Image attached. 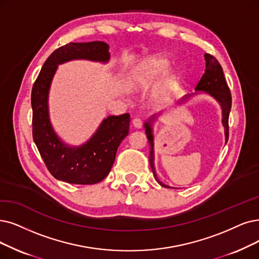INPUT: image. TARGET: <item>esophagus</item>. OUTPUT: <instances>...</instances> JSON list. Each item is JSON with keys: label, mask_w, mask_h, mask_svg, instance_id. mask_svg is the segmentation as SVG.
Returning a JSON list of instances; mask_svg holds the SVG:
<instances>
[{"label": "esophagus", "mask_w": 259, "mask_h": 259, "mask_svg": "<svg viewBox=\"0 0 259 259\" xmlns=\"http://www.w3.org/2000/svg\"><path fill=\"white\" fill-rule=\"evenodd\" d=\"M133 126L135 127V128H137V130H140L142 127V121L140 119H138V118L134 119L133 120Z\"/></svg>", "instance_id": "obj_1"}]
</instances>
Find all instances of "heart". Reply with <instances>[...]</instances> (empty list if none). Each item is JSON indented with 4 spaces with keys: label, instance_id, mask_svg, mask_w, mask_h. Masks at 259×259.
<instances>
[{
    "label": "heart",
    "instance_id": "heart-1",
    "mask_svg": "<svg viewBox=\"0 0 259 259\" xmlns=\"http://www.w3.org/2000/svg\"><path fill=\"white\" fill-rule=\"evenodd\" d=\"M171 63L167 56L154 54L142 59L133 70L131 80L137 88H147L157 82L170 69ZM182 81V74L179 72H171L165 76L155 91V98L164 100L171 97L178 89Z\"/></svg>",
    "mask_w": 259,
    "mask_h": 259
}]
</instances>
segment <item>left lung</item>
<instances>
[{
	"instance_id": "1",
	"label": "left lung",
	"mask_w": 259,
	"mask_h": 259,
	"mask_svg": "<svg viewBox=\"0 0 259 259\" xmlns=\"http://www.w3.org/2000/svg\"><path fill=\"white\" fill-rule=\"evenodd\" d=\"M204 58L206 61L205 72L194 89L195 92L191 95L184 96L180 101H178L177 104H175V107L184 105L185 103H187L190 99H192L193 97L198 95L204 94L211 97L221 107V112H222L221 121H222V125L224 127V137H225V144H226L227 140H229V116H230L231 107H232L231 91L229 86L226 84V80L223 74V69L219 64V61L217 60L213 56L207 53L204 55ZM161 115H162V111L156 113V115H152L151 117H149L146 121H144L143 127L146 130L147 137L151 146L149 159H150V165L153 171L154 178L158 182L160 186H162V187L172 188L170 186L163 184L158 180L156 170H155V163H154L155 153H154V127L153 126H154V122H156Z\"/></svg>"
}]
</instances>
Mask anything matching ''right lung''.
Returning <instances> with one entry per match:
<instances>
[{
	"label": "right lung",
	"mask_w": 259,
	"mask_h": 259,
	"mask_svg": "<svg viewBox=\"0 0 259 259\" xmlns=\"http://www.w3.org/2000/svg\"><path fill=\"white\" fill-rule=\"evenodd\" d=\"M109 59V46L103 41L68 44L49 56L33 86V138L48 170L59 181L77 185L103 181L110 172L121 141L128 135V113L108 116L87 141L70 146L57 135L50 119L49 95L58 66L72 60L107 64Z\"/></svg>",
	"instance_id": "right-lung-1"
}]
</instances>
